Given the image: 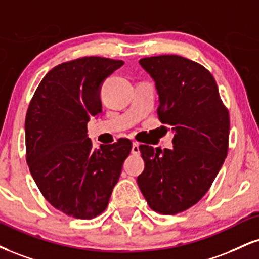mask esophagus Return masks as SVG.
Instances as JSON below:
<instances>
[{"instance_id":"obj_1","label":"esophagus","mask_w":259,"mask_h":259,"mask_svg":"<svg viewBox=\"0 0 259 259\" xmlns=\"http://www.w3.org/2000/svg\"><path fill=\"white\" fill-rule=\"evenodd\" d=\"M132 153L133 154H139L140 153V148H139V143L138 142H133Z\"/></svg>"}]
</instances>
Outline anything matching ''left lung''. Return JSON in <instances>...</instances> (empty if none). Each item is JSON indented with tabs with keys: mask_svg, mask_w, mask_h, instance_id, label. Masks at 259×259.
<instances>
[{
	"mask_svg": "<svg viewBox=\"0 0 259 259\" xmlns=\"http://www.w3.org/2000/svg\"><path fill=\"white\" fill-rule=\"evenodd\" d=\"M159 94L158 118L175 133L174 147L141 145L145 170L138 185L152 210L176 214L206 194L229 146V111L207 68L180 55L142 58Z\"/></svg>",
	"mask_w": 259,
	"mask_h": 259,
	"instance_id": "1",
	"label": "left lung"
}]
</instances>
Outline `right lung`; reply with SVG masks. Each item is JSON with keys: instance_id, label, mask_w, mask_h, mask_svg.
<instances>
[{"instance_id": "obj_1", "label": "right lung", "mask_w": 259, "mask_h": 259, "mask_svg": "<svg viewBox=\"0 0 259 259\" xmlns=\"http://www.w3.org/2000/svg\"><path fill=\"white\" fill-rule=\"evenodd\" d=\"M124 61L83 57L53 67L25 118L26 161L39 192L67 216L92 220L106 210L133 148L129 139L93 149L90 118L101 112L100 85Z\"/></svg>"}]
</instances>
